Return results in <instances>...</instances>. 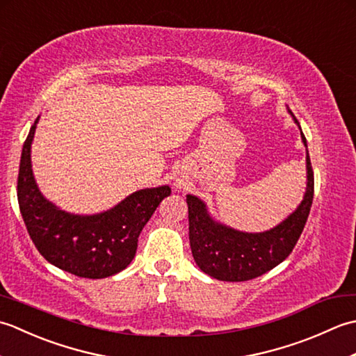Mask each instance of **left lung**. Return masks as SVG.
<instances>
[{"mask_svg":"<svg viewBox=\"0 0 356 356\" xmlns=\"http://www.w3.org/2000/svg\"><path fill=\"white\" fill-rule=\"evenodd\" d=\"M287 111L292 115L289 108ZM292 118L300 127L293 115ZM301 139L307 148L303 131ZM306 170V193L298 208L275 228L264 232H241L218 223L209 216L205 203L188 194L190 245L197 266L209 277L222 282H246L266 274L286 260L305 229L314 200V171L307 149Z\"/></svg>","mask_w":356,"mask_h":356,"instance_id":"obj_1","label":"left lung"}]
</instances>
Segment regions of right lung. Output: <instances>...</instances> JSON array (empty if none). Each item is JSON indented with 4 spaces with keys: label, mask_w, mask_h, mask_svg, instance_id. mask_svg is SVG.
Listing matches in <instances>:
<instances>
[{
    "label": "right lung",
    "mask_w": 356,
    "mask_h": 356,
    "mask_svg": "<svg viewBox=\"0 0 356 356\" xmlns=\"http://www.w3.org/2000/svg\"><path fill=\"white\" fill-rule=\"evenodd\" d=\"M38 120L22 147L18 174L19 211L30 238L45 260L73 275L95 280L118 274L134 259L140 231L171 188L139 190L101 214L65 213L45 199L35 182L30 148Z\"/></svg>",
    "instance_id": "obj_1"
}]
</instances>
